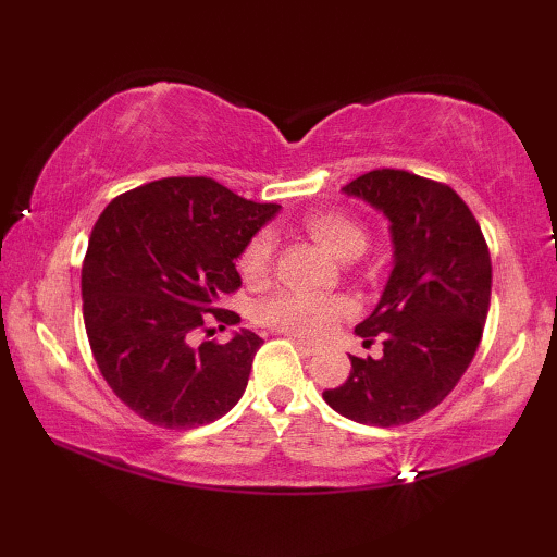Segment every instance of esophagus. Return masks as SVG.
I'll return each instance as SVG.
<instances>
[{
	"label": "esophagus",
	"mask_w": 557,
	"mask_h": 557,
	"mask_svg": "<svg viewBox=\"0 0 557 557\" xmlns=\"http://www.w3.org/2000/svg\"><path fill=\"white\" fill-rule=\"evenodd\" d=\"M289 342L295 344L301 354L305 356H312V354H317L319 351V346L317 344H309V342H305V338H297V336H289Z\"/></svg>",
	"instance_id": "esophagus-1"
}]
</instances>
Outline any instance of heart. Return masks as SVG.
Wrapping results in <instances>:
<instances>
[{
  "label": "heart",
  "mask_w": 557,
  "mask_h": 557,
  "mask_svg": "<svg viewBox=\"0 0 557 557\" xmlns=\"http://www.w3.org/2000/svg\"><path fill=\"white\" fill-rule=\"evenodd\" d=\"M301 228L317 245L338 260H354L366 248L363 225L342 211H312L301 219ZM272 235L260 233L240 256V275L260 282L272 268ZM258 319L270 329L297 338H319L338 319L351 314V305L342 297H314L305 292H280L258 305Z\"/></svg>",
  "instance_id": "1"
}]
</instances>
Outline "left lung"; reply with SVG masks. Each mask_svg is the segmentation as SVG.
I'll use <instances>...</instances> for the list:
<instances>
[{
  "label": "left lung",
  "instance_id": "obj_1",
  "mask_svg": "<svg viewBox=\"0 0 557 557\" xmlns=\"http://www.w3.org/2000/svg\"><path fill=\"white\" fill-rule=\"evenodd\" d=\"M388 219L393 270L373 312L356 326L381 358H351L324 400L371 428L418 420L469 369L492 299V258L469 206L449 186L400 169H375L342 188Z\"/></svg>",
  "mask_w": 557,
  "mask_h": 557
}]
</instances>
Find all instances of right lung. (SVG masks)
I'll list each match as a JSON object with an SVG mask.
<instances>
[{
	"label": "right lung",
	"instance_id": "right-lung-1",
	"mask_svg": "<svg viewBox=\"0 0 557 557\" xmlns=\"http://www.w3.org/2000/svg\"><path fill=\"white\" fill-rule=\"evenodd\" d=\"M277 203L240 199L206 176H169L117 196L100 213L83 260V319L112 393L139 418L194 430L243 398L262 338L240 329L228 344L191 346L219 299L240 287L235 260Z\"/></svg>",
	"mask_w": 557,
	"mask_h": 557
}]
</instances>
